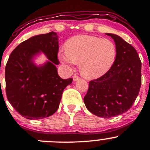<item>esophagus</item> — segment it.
Returning a JSON list of instances; mask_svg holds the SVG:
<instances>
[{
    "mask_svg": "<svg viewBox=\"0 0 150 150\" xmlns=\"http://www.w3.org/2000/svg\"><path fill=\"white\" fill-rule=\"evenodd\" d=\"M80 77L78 76V75H75L73 76V80L74 81H77V80H80Z\"/></svg>",
    "mask_w": 150,
    "mask_h": 150,
    "instance_id": "1",
    "label": "esophagus"
}]
</instances>
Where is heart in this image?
I'll return each instance as SVG.
<instances>
[{
	"instance_id": "b5f03b06",
	"label": "heart",
	"mask_w": 150,
	"mask_h": 150,
	"mask_svg": "<svg viewBox=\"0 0 150 150\" xmlns=\"http://www.w3.org/2000/svg\"><path fill=\"white\" fill-rule=\"evenodd\" d=\"M116 54V45L112 41L80 35L70 39L65 44V51H60L58 56L65 65L80 63L81 74L87 79H96L111 69Z\"/></svg>"
}]
</instances>
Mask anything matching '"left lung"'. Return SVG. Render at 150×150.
<instances>
[{
	"label": "left lung",
	"instance_id": "8db88e82",
	"mask_svg": "<svg viewBox=\"0 0 150 150\" xmlns=\"http://www.w3.org/2000/svg\"><path fill=\"white\" fill-rule=\"evenodd\" d=\"M116 58L105 75L91 80L84 97L87 109L102 118H111L128 111L140 92L141 61L135 48L113 34Z\"/></svg>",
	"mask_w": 150,
	"mask_h": 150
}]
</instances>
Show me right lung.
Masks as SVG:
<instances>
[{
  "instance_id": "1",
  "label": "right lung",
  "mask_w": 150,
  "mask_h": 150,
  "mask_svg": "<svg viewBox=\"0 0 150 150\" xmlns=\"http://www.w3.org/2000/svg\"><path fill=\"white\" fill-rule=\"evenodd\" d=\"M56 32L39 34L22 42L10 53L6 66V92L15 111L27 119H42L56 112L62 94L73 79L63 80L54 65L58 62ZM42 51L50 61L38 67L32 60Z\"/></svg>"
}]
</instances>
